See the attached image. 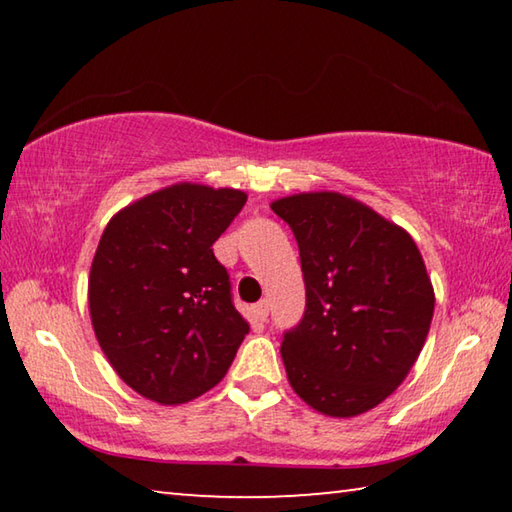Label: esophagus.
I'll return each mask as SVG.
<instances>
[{"label":"esophagus","instance_id":"1","mask_svg":"<svg viewBox=\"0 0 512 512\" xmlns=\"http://www.w3.org/2000/svg\"><path fill=\"white\" fill-rule=\"evenodd\" d=\"M253 314L257 320H266L268 318V302L266 300H259L257 305L253 307Z\"/></svg>","mask_w":512,"mask_h":512}]
</instances>
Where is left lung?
Returning a JSON list of instances; mask_svg holds the SVG:
<instances>
[{"mask_svg": "<svg viewBox=\"0 0 512 512\" xmlns=\"http://www.w3.org/2000/svg\"><path fill=\"white\" fill-rule=\"evenodd\" d=\"M271 210L300 248L307 309L284 334L282 361L302 402L354 418L395 393L433 318V284L413 237L357 198L302 192Z\"/></svg>", "mask_w": 512, "mask_h": 512, "instance_id": "1", "label": "left lung"}]
</instances>
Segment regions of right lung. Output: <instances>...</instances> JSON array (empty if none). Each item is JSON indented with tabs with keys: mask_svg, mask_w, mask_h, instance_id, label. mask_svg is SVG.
<instances>
[{
	"mask_svg": "<svg viewBox=\"0 0 512 512\" xmlns=\"http://www.w3.org/2000/svg\"><path fill=\"white\" fill-rule=\"evenodd\" d=\"M246 198L176 183L121 207L103 230L88 280L92 327L121 381L146 400L201 397L248 334L212 250Z\"/></svg>",
	"mask_w": 512,
	"mask_h": 512,
	"instance_id": "right-lung-1",
	"label": "right lung"
}]
</instances>
